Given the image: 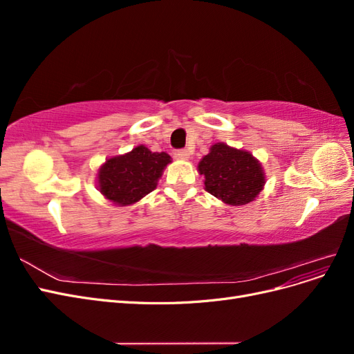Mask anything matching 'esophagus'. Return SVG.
I'll use <instances>...</instances> for the list:
<instances>
[{
	"label": "esophagus",
	"instance_id": "1",
	"mask_svg": "<svg viewBox=\"0 0 354 354\" xmlns=\"http://www.w3.org/2000/svg\"><path fill=\"white\" fill-rule=\"evenodd\" d=\"M176 155L181 160H189V158H190V153H189V151H186V149H181V151H177Z\"/></svg>",
	"mask_w": 354,
	"mask_h": 354
}]
</instances>
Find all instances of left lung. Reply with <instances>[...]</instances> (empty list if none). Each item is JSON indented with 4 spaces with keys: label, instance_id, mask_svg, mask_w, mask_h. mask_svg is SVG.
<instances>
[{
    "label": "left lung",
    "instance_id": "obj_1",
    "mask_svg": "<svg viewBox=\"0 0 354 354\" xmlns=\"http://www.w3.org/2000/svg\"><path fill=\"white\" fill-rule=\"evenodd\" d=\"M205 190L233 207L252 202L266 185V173L260 160L251 152L216 143L198 164Z\"/></svg>",
    "mask_w": 354,
    "mask_h": 354
}]
</instances>
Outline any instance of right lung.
<instances>
[{"label":"right lung","instance_id":"add662e5","mask_svg":"<svg viewBox=\"0 0 354 354\" xmlns=\"http://www.w3.org/2000/svg\"><path fill=\"white\" fill-rule=\"evenodd\" d=\"M168 164V153L152 152L138 145L130 152L104 160L97 171V189L115 205H133L156 189Z\"/></svg>","mask_w":354,"mask_h":354}]
</instances>
